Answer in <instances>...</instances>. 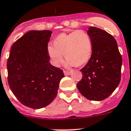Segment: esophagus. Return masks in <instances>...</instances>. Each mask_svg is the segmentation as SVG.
Listing matches in <instances>:
<instances>
[{
  "mask_svg": "<svg viewBox=\"0 0 131 131\" xmlns=\"http://www.w3.org/2000/svg\"><path fill=\"white\" fill-rule=\"evenodd\" d=\"M63 72H64V74L65 75H70L71 73H72V72H70V71L63 70Z\"/></svg>",
  "mask_w": 131,
  "mask_h": 131,
  "instance_id": "esophagus-1",
  "label": "esophagus"
}]
</instances>
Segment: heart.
I'll use <instances>...</instances> for the list:
<instances>
[{
  "label": "heart",
  "mask_w": 131,
  "mask_h": 131,
  "mask_svg": "<svg viewBox=\"0 0 131 131\" xmlns=\"http://www.w3.org/2000/svg\"><path fill=\"white\" fill-rule=\"evenodd\" d=\"M92 51L91 37L84 30H75L69 34H59L54 40V46L49 45L47 52L54 66L63 59V54L68 66H80L90 59Z\"/></svg>",
  "instance_id": "1"
}]
</instances>
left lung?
<instances>
[{"instance_id":"left-lung-1","label":"left lung","mask_w":131,"mask_h":131,"mask_svg":"<svg viewBox=\"0 0 131 131\" xmlns=\"http://www.w3.org/2000/svg\"><path fill=\"white\" fill-rule=\"evenodd\" d=\"M88 34L92 40V52L89 61L80 70L82 78L77 87L88 100L102 101L121 82L122 56L117 41L106 31L91 26Z\"/></svg>"}]
</instances>
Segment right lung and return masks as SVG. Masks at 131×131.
Masks as SVG:
<instances>
[{
	"mask_svg": "<svg viewBox=\"0 0 131 131\" xmlns=\"http://www.w3.org/2000/svg\"><path fill=\"white\" fill-rule=\"evenodd\" d=\"M51 34L49 30L28 31L10 49L7 63L9 85L19 102L29 108L49 105L64 76L62 70L49 62L47 44Z\"/></svg>",
	"mask_w": 131,
	"mask_h": 131,
	"instance_id": "right-lung-1",
	"label": "right lung"
}]
</instances>
